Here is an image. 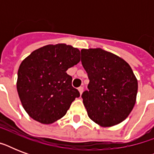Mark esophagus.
<instances>
[{
  "instance_id": "34e87169",
  "label": "esophagus",
  "mask_w": 154,
  "mask_h": 154,
  "mask_svg": "<svg viewBox=\"0 0 154 154\" xmlns=\"http://www.w3.org/2000/svg\"><path fill=\"white\" fill-rule=\"evenodd\" d=\"M78 91H79V93H80V94H81V95H82V92H83V87H79V88H78Z\"/></svg>"
}]
</instances>
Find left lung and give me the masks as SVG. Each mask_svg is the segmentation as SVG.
I'll return each mask as SVG.
<instances>
[{
    "label": "left lung",
    "mask_w": 154,
    "mask_h": 154,
    "mask_svg": "<svg viewBox=\"0 0 154 154\" xmlns=\"http://www.w3.org/2000/svg\"><path fill=\"white\" fill-rule=\"evenodd\" d=\"M82 63L88 73L82 99L89 118L102 127L122 122L136 103L137 80L130 65L102 49H83Z\"/></svg>",
    "instance_id": "1"
}]
</instances>
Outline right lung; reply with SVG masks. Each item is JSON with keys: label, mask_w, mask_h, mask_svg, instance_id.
<instances>
[{"label": "right lung", "mask_w": 154, "mask_h": 154, "mask_svg": "<svg viewBox=\"0 0 154 154\" xmlns=\"http://www.w3.org/2000/svg\"><path fill=\"white\" fill-rule=\"evenodd\" d=\"M79 61V49L66 44L48 45L23 60L17 89L30 117L48 125L65 116L71 103L80 97L66 71Z\"/></svg>", "instance_id": "obj_1"}]
</instances>
